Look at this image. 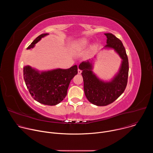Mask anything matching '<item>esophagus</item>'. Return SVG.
<instances>
[{"label":"esophagus","instance_id":"34e87169","mask_svg":"<svg viewBox=\"0 0 153 153\" xmlns=\"http://www.w3.org/2000/svg\"><path fill=\"white\" fill-rule=\"evenodd\" d=\"M82 71L80 69H79V68L78 69V74H81V73H82Z\"/></svg>","mask_w":153,"mask_h":153}]
</instances>
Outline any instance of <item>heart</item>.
<instances>
[{"instance_id":"obj_1","label":"heart","mask_w":153,"mask_h":153,"mask_svg":"<svg viewBox=\"0 0 153 153\" xmlns=\"http://www.w3.org/2000/svg\"><path fill=\"white\" fill-rule=\"evenodd\" d=\"M88 44V42H87L86 40L85 39H82L79 40L76 44V47L77 48H83L86 47V46Z\"/></svg>"}]
</instances>
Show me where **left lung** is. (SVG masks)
<instances>
[{
  "label": "left lung",
  "mask_w": 153,
  "mask_h": 153,
  "mask_svg": "<svg viewBox=\"0 0 153 153\" xmlns=\"http://www.w3.org/2000/svg\"><path fill=\"white\" fill-rule=\"evenodd\" d=\"M105 48H111L122 59L119 73L110 82L100 80L92 72V64L83 62L79 68L82 70L85 94L89 102L97 106H106L114 102L125 91L128 82L129 63L128 56L122 41L111 33H105Z\"/></svg>",
  "instance_id": "8db88e82"
}]
</instances>
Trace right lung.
<instances>
[{"mask_svg":"<svg viewBox=\"0 0 153 153\" xmlns=\"http://www.w3.org/2000/svg\"><path fill=\"white\" fill-rule=\"evenodd\" d=\"M48 34L39 36L27 49L33 48L36 43ZM77 73V65L67 70L56 69L40 73L30 66H26L24 68V79L34 100L53 106L59 103L66 97L70 81Z\"/></svg>","mask_w":153,"mask_h":153,"instance_id":"add662e5","label":"right lung"}]
</instances>
